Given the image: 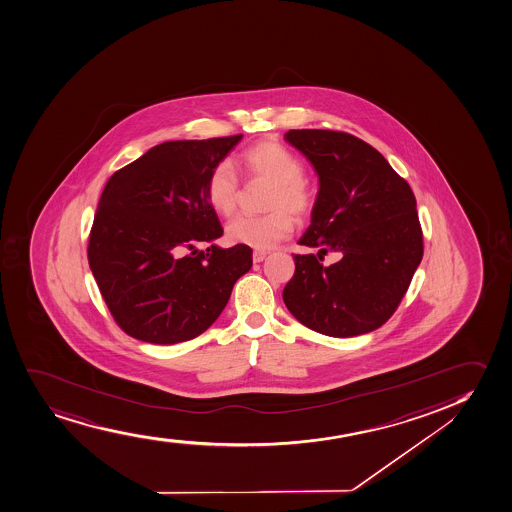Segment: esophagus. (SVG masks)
<instances>
[{
	"mask_svg": "<svg viewBox=\"0 0 512 512\" xmlns=\"http://www.w3.org/2000/svg\"><path fill=\"white\" fill-rule=\"evenodd\" d=\"M265 257H267V252H264V250H255V252H253L252 255V259L253 262H255V264H259V262H262V260H264Z\"/></svg>",
	"mask_w": 512,
	"mask_h": 512,
	"instance_id": "esophagus-1",
	"label": "esophagus"
}]
</instances>
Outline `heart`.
I'll return each mask as SVG.
<instances>
[{
  "label": "heart",
  "mask_w": 512,
  "mask_h": 512,
  "mask_svg": "<svg viewBox=\"0 0 512 512\" xmlns=\"http://www.w3.org/2000/svg\"><path fill=\"white\" fill-rule=\"evenodd\" d=\"M238 165L247 178L269 182L262 216H238L226 226V238L233 245L270 248L288 238L296 219H305L315 209V190L305 173V163L288 146L276 139L252 144L238 156ZM240 180L230 161H218L207 173L204 196L214 213L230 216L235 213Z\"/></svg>",
  "instance_id": "obj_1"
}]
</instances>
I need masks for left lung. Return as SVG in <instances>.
Segmentation results:
<instances>
[{"mask_svg":"<svg viewBox=\"0 0 512 512\" xmlns=\"http://www.w3.org/2000/svg\"><path fill=\"white\" fill-rule=\"evenodd\" d=\"M284 138L320 178L310 228L299 240L320 252L294 255L284 303L318 334L373 332L397 310L424 255L414 192L385 156L352 134L291 129ZM327 251L341 260L325 268L319 261Z\"/></svg>","mask_w":512,"mask_h":512,"instance_id":"1","label":"left lung"}]
</instances>
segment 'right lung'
Returning a JSON list of instances; mask_svg holds the SVG:
<instances>
[{
	"mask_svg": "<svg viewBox=\"0 0 512 512\" xmlns=\"http://www.w3.org/2000/svg\"><path fill=\"white\" fill-rule=\"evenodd\" d=\"M240 139L158 144L105 184L88 264L115 323L134 339L161 345L196 339L252 267L245 245L196 248L223 235L204 182Z\"/></svg>",
	"mask_w": 512,
	"mask_h": 512,
	"instance_id": "add662e5",
	"label": "right lung"
}]
</instances>
